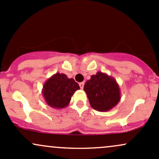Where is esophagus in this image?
I'll use <instances>...</instances> for the list:
<instances>
[{"label": "esophagus", "mask_w": 159, "mask_h": 159, "mask_svg": "<svg viewBox=\"0 0 159 159\" xmlns=\"http://www.w3.org/2000/svg\"><path fill=\"white\" fill-rule=\"evenodd\" d=\"M80 89H83V87H84V83H80Z\"/></svg>", "instance_id": "obj_1"}]
</instances>
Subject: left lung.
I'll list each match as a JSON object with an SVG mask.
<instances>
[{
    "label": "left lung",
    "mask_w": 159,
    "mask_h": 159,
    "mask_svg": "<svg viewBox=\"0 0 159 159\" xmlns=\"http://www.w3.org/2000/svg\"><path fill=\"white\" fill-rule=\"evenodd\" d=\"M86 92L91 107L101 112L108 111L120 100V90L118 83L111 76L98 72L85 83Z\"/></svg>",
    "instance_id": "1"
}]
</instances>
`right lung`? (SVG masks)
<instances>
[{
  "mask_svg": "<svg viewBox=\"0 0 159 159\" xmlns=\"http://www.w3.org/2000/svg\"><path fill=\"white\" fill-rule=\"evenodd\" d=\"M80 86L73 78L66 74L56 73L46 80L42 89V95L48 106L54 108H64L69 105L71 97Z\"/></svg>",
  "mask_w": 159,
  "mask_h": 159,
  "instance_id": "add662e5",
  "label": "right lung"
}]
</instances>
